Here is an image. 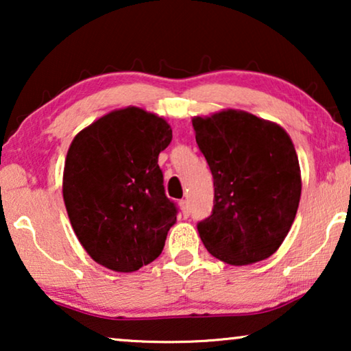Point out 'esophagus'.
<instances>
[{"label": "esophagus", "instance_id": "esophagus-1", "mask_svg": "<svg viewBox=\"0 0 351 351\" xmlns=\"http://www.w3.org/2000/svg\"><path fill=\"white\" fill-rule=\"evenodd\" d=\"M179 206H180V210H182V213H184L185 215H189V213H190L189 199H180V201H179Z\"/></svg>", "mask_w": 351, "mask_h": 351}]
</instances>
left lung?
Here are the masks:
<instances>
[{"label":"left lung","instance_id":"left-lung-1","mask_svg":"<svg viewBox=\"0 0 351 351\" xmlns=\"http://www.w3.org/2000/svg\"><path fill=\"white\" fill-rule=\"evenodd\" d=\"M191 123L214 177V209L198 223L201 241L230 265L265 261L285 241L300 201V166L289 134L232 108Z\"/></svg>","mask_w":351,"mask_h":351}]
</instances>
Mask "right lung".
<instances>
[{"label":"right lung","instance_id":"1","mask_svg":"<svg viewBox=\"0 0 351 351\" xmlns=\"http://www.w3.org/2000/svg\"><path fill=\"white\" fill-rule=\"evenodd\" d=\"M172 141L166 119L114 110L76 134L64 167V201L81 246L113 271L160 256L177 208L165 193L158 155Z\"/></svg>","mask_w":351,"mask_h":351}]
</instances>
